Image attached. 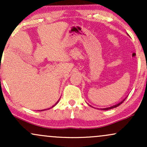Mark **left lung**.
<instances>
[{
    "label": "left lung",
    "instance_id": "1",
    "mask_svg": "<svg viewBox=\"0 0 147 147\" xmlns=\"http://www.w3.org/2000/svg\"><path fill=\"white\" fill-rule=\"evenodd\" d=\"M126 99V98L124 99H123L122 101H121L119 103H118V104H115V105H114V106H111V107H108V108H104V109H102V110H104V111H106V110H110V109H114V108H116V107H117V106H119V105H120V104H122L123 102H124V101Z\"/></svg>",
    "mask_w": 147,
    "mask_h": 147
}]
</instances>
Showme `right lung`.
<instances>
[{
  "label": "right lung",
  "mask_w": 147,
  "mask_h": 147,
  "mask_svg": "<svg viewBox=\"0 0 147 147\" xmlns=\"http://www.w3.org/2000/svg\"><path fill=\"white\" fill-rule=\"evenodd\" d=\"M59 102V100H58V101H57V102H56V104H54V105H53V106H52L51 108H53V107H55V106H56L57 104H58V102ZM51 108H49V109H43V110H41V111H45V110H48V109H51ZM40 111V110H39V111Z\"/></svg>",
  "instance_id": "obj_1"
}]
</instances>
